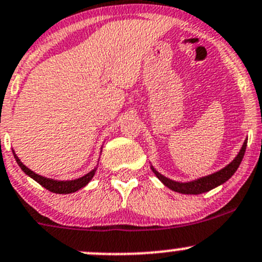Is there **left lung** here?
<instances>
[{
    "mask_svg": "<svg viewBox=\"0 0 262 262\" xmlns=\"http://www.w3.org/2000/svg\"><path fill=\"white\" fill-rule=\"evenodd\" d=\"M246 146H247V141H245L244 146H242L241 150L238 152V155L236 156V158H234L229 165H227L226 167L216 171V172L212 173V175H208V176H204V178L198 179V180H192L189 182L173 181V180H170V179L165 178L163 175H161L160 172H157V171L153 168V166H150V168H152L155 175L158 178V180L162 182L165 186H167L168 189L173 190V191L181 192V194H194V195L203 194V192L209 191V190L214 189V187L224 184L228 179L232 178V175L236 172L238 166L241 165V161L242 158H244L245 152H246Z\"/></svg>",
    "mask_w": 262,
    "mask_h": 262,
    "instance_id": "1",
    "label": "left lung"
}]
</instances>
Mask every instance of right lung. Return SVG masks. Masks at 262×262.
<instances>
[{"label":"right lung","instance_id":"obj_1","mask_svg":"<svg viewBox=\"0 0 262 262\" xmlns=\"http://www.w3.org/2000/svg\"><path fill=\"white\" fill-rule=\"evenodd\" d=\"M12 152H14V150H12ZM14 157L15 160H16L17 165L20 166L21 170H23L26 175L30 176V178L34 179L38 184H40L41 186L46 187V189L49 190V191L55 192V194H71V192L77 191V190H80L83 186H86V185L91 181V179L94 178L95 172H96V167H95L94 170L90 171L89 173H86V175L82 176L80 179H76V180H67V181L53 180V179H47L44 178V176L38 175V173H35L34 171H31L30 168L26 167V166L21 162L20 158L17 157L15 152H14Z\"/></svg>","mask_w":262,"mask_h":262}]
</instances>
